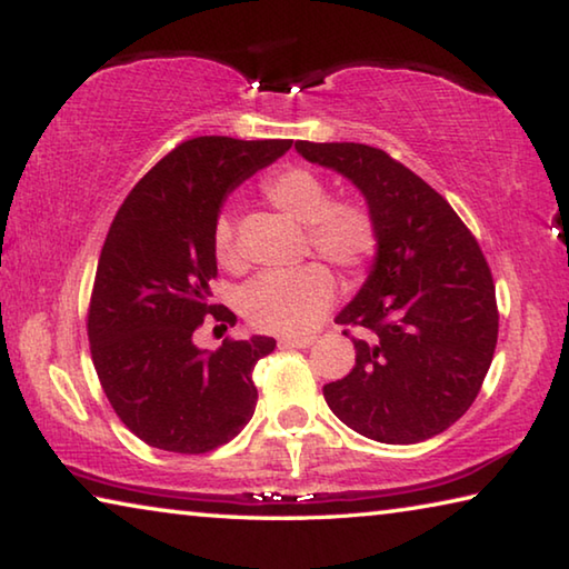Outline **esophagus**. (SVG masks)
I'll use <instances>...</instances> for the list:
<instances>
[{
	"label": "esophagus",
	"mask_w": 569,
	"mask_h": 569,
	"mask_svg": "<svg viewBox=\"0 0 569 569\" xmlns=\"http://www.w3.org/2000/svg\"><path fill=\"white\" fill-rule=\"evenodd\" d=\"M313 341V336H283V339H278V346L281 349H308Z\"/></svg>",
	"instance_id": "34e87169"
}]
</instances>
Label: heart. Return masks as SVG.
I'll return each instance as SVG.
<instances>
[{"instance_id":"1","label":"heart","mask_w":569,"mask_h":569,"mask_svg":"<svg viewBox=\"0 0 569 569\" xmlns=\"http://www.w3.org/2000/svg\"><path fill=\"white\" fill-rule=\"evenodd\" d=\"M266 203L283 218L303 226V248L321 256L346 281H359L379 253V220L361 198H331L323 176L291 166L268 176L261 186ZM213 256L226 271H243L236 228L228 216L213 228ZM336 296L333 276L321 263L293 271H268L250 281L238 296V308L258 331L298 333L329 311Z\"/></svg>"}]
</instances>
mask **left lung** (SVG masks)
<instances>
[{"mask_svg": "<svg viewBox=\"0 0 569 569\" xmlns=\"http://www.w3.org/2000/svg\"><path fill=\"white\" fill-rule=\"evenodd\" d=\"M296 150L363 192L381 238L359 296L336 316L356 363L326 383V403L346 427L383 445L441 435L475 403L497 346L495 281L477 238L389 152L308 140Z\"/></svg>", "mask_w": 569, "mask_h": 569, "instance_id": "8db88e82", "label": "left lung"}]
</instances>
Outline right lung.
Returning a JSON list of instances; mask_svg holds the SVG:
<instances>
[{
	"instance_id": "right-lung-1",
	"label": "right lung",
	"mask_w": 569,
	"mask_h": 569,
	"mask_svg": "<svg viewBox=\"0 0 569 569\" xmlns=\"http://www.w3.org/2000/svg\"><path fill=\"white\" fill-rule=\"evenodd\" d=\"M291 146L223 134L182 140L112 220L88 308L90 353L114 413L150 447L206 455L253 417V366L276 341L226 339L203 351L192 333L206 316L236 323L233 311L210 303L223 198Z\"/></svg>"
}]
</instances>
